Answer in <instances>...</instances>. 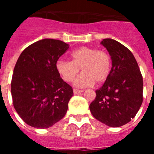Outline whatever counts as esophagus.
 I'll return each instance as SVG.
<instances>
[{"label": "esophagus", "instance_id": "esophagus-1", "mask_svg": "<svg viewBox=\"0 0 154 154\" xmlns=\"http://www.w3.org/2000/svg\"><path fill=\"white\" fill-rule=\"evenodd\" d=\"M83 91H84V90H79V89H73V94L76 95V94H81V93H83Z\"/></svg>", "mask_w": 154, "mask_h": 154}]
</instances>
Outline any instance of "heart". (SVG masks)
Segmentation results:
<instances>
[{"instance_id": "b5f03b06", "label": "heart", "mask_w": 154, "mask_h": 154, "mask_svg": "<svg viewBox=\"0 0 154 154\" xmlns=\"http://www.w3.org/2000/svg\"><path fill=\"white\" fill-rule=\"evenodd\" d=\"M71 57L72 61L58 60L56 69L64 81L69 82L74 79L82 68L83 72L75 79V86L89 87L94 82L101 84L109 75L111 61L109 56L105 52L83 46L75 49L71 53Z\"/></svg>"}]
</instances>
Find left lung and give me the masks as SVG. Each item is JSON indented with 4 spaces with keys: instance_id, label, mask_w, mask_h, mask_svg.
<instances>
[{
    "instance_id": "8db88e82",
    "label": "left lung",
    "mask_w": 154,
    "mask_h": 154,
    "mask_svg": "<svg viewBox=\"0 0 154 154\" xmlns=\"http://www.w3.org/2000/svg\"><path fill=\"white\" fill-rule=\"evenodd\" d=\"M101 45L112 60L109 75L96 98L89 105L92 115L109 127L127 124L138 112L143 101V79L136 59L123 45L105 38Z\"/></svg>"
}]
</instances>
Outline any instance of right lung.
<instances>
[{
  "mask_svg": "<svg viewBox=\"0 0 154 154\" xmlns=\"http://www.w3.org/2000/svg\"><path fill=\"white\" fill-rule=\"evenodd\" d=\"M69 45L54 39L40 40L21 53L13 70L11 94L20 118L37 129H47L65 117L73 95L56 63Z\"/></svg>",
  "mask_w": 154,
  "mask_h": 154,
  "instance_id": "add662e5",
  "label": "right lung"
}]
</instances>
